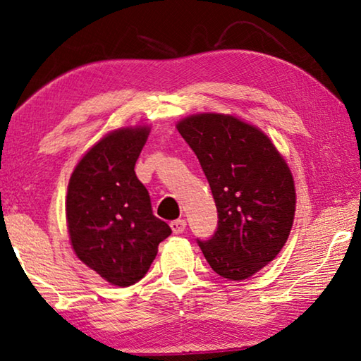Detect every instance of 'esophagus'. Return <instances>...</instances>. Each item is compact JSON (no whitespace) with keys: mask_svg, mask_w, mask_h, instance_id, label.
I'll return each mask as SVG.
<instances>
[{"mask_svg":"<svg viewBox=\"0 0 361 361\" xmlns=\"http://www.w3.org/2000/svg\"><path fill=\"white\" fill-rule=\"evenodd\" d=\"M170 228H172L173 234H181V232L186 228V221L185 219H175V221L170 223Z\"/></svg>","mask_w":361,"mask_h":361,"instance_id":"1","label":"esophagus"}]
</instances>
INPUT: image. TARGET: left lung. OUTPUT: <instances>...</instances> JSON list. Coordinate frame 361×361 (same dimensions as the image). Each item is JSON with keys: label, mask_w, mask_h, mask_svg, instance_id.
<instances>
[{"label": "left lung", "mask_w": 361, "mask_h": 361, "mask_svg": "<svg viewBox=\"0 0 361 361\" xmlns=\"http://www.w3.org/2000/svg\"><path fill=\"white\" fill-rule=\"evenodd\" d=\"M176 129L197 156L218 210L216 232L199 247L218 276L250 279L288 240L296 210L288 164L259 127L234 114H191Z\"/></svg>", "instance_id": "left-lung-1"}]
</instances>
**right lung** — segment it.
<instances>
[{
    "label": "right lung",
    "mask_w": 361,
    "mask_h": 361,
    "mask_svg": "<svg viewBox=\"0 0 361 361\" xmlns=\"http://www.w3.org/2000/svg\"><path fill=\"white\" fill-rule=\"evenodd\" d=\"M149 132L146 124L108 132L79 159L66 189L73 252L116 286L143 279L159 243L172 234L152 215L149 194L133 170Z\"/></svg>",
    "instance_id": "1"
}]
</instances>
